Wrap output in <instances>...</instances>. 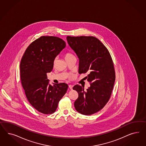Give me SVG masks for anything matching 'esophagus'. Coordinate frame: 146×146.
Listing matches in <instances>:
<instances>
[{
    "label": "esophagus",
    "mask_w": 146,
    "mask_h": 146,
    "mask_svg": "<svg viewBox=\"0 0 146 146\" xmlns=\"http://www.w3.org/2000/svg\"><path fill=\"white\" fill-rule=\"evenodd\" d=\"M68 87H69V88L70 89H72L73 86L72 85H71V84H70V85L68 86Z\"/></svg>",
    "instance_id": "esophagus-1"
}]
</instances>
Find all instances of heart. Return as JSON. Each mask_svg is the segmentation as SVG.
<instances>
[{
  "label": "heart",
  "mask_w": 146,
  "mask_h": 146,
  "mask_svg": "<svg viewBox=\"0 0 146 146\" xmlns=\"http://www.w3.org/2000/svg\"><path fill=\"white\" fill-rule=\"evenodd\" d=\"M72 56H73V55L72 54L70 53H66L64 55L65 59H67V58H68L71 57Z\"/></svg>",
  "instance_id": "1"
}]
</instances>
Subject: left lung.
<instances>
[{"label":"left lung","instance_id":"left-lung-1","mask_svg":"<svg viewBox=\"0 0 146 146\" xmlns=\"http://www.w3.org/2000/svg\"><path fill=\"white\" fill-rule=\"evenodd\" d=\"M66 39L79 58V73H88L86 79L90 84L86 90L78 84L73 87L79 94L74 107L82 115H93L101 110L110 98L115 79L112 58L95 37L67 36Z\"/></svg>","mask_w":146,"mask_h":146}]
</instances>
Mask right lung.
I'll return each mask as SVG.
<instances>
[{
	"label": "right lung",
	"instance_id": "obj_1",
	"mask_svg": "<svg viewBox=\"0 0 146 146\" xmlns=\"http://www.w3.org/2000/svg\"><path fill=\"white\" fill-rule=\"evenodd\" d=\"M66 46L64 40L55 36H41L27 48L20 65V78L29 102L40 112H54L66 94L68 84H49L46 73L51 72L55 58Z\"/></svg>",
	"mask_w": 146,
	"mask_h": 146
}]
</instances>
